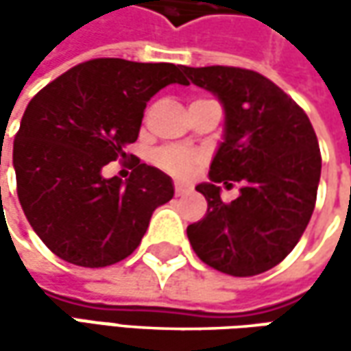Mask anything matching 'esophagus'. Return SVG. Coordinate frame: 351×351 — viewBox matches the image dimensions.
I'll use <instances>...</instances> for the list:
<instances>
[{
  "instance_id": "esophagus-1",
  "label": "esophagus",
  "mask_w": 351,
  "mask_h": 351,
  "mask_svg": "<svg viewBox=\"0 0 351 351\" xmlns=\"http://www.w3.org/2000/svg\"><path fill=\"white\" fill-rule=\"evenodd\" d=\"M173 189H176V195H185V193H189V191H191V187L182 182L173 183Z\"/></svg>"
}]
</instances>
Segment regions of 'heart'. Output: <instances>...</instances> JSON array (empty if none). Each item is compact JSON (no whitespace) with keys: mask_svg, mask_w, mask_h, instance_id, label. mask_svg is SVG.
<instances>
[{"mask_svg":"<svg viewBox=\"0 0 351 351\" xmlns=\"http://www.w3.org/2000/svg\"><path fill=\"white\" fill-rule=\"evenodd\" d=\"M154 160L162 169L183 178V176L191 173V169L195 166L197 156L193 152H189L187 148H182V146H166V148L156 152Z\"/></svg>","mask_w":351,"mask_h":351,"instance_id":"b5f03b06","label":"heart"}]
</instances>
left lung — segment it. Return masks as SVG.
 <instances>
[{
    "label": "left lung",
    "mask_w": 351,
    "mask_h": 351,
    "mask_svg": "<svg viewBox=\"0 0 351 351\" xmlns=\"http://www.w3.org/2000/svg\"><path fill=\"white\" fill-rule=\"evenodd\" d=\"M185 74L224 105V141L210 164V183L195 189L207 215L187 226L201 262L234 277L263 274L297 246L317 203L320 148L308 117L271 80L246 68L207 66ZM243 185L230 204L219 182Z\"/></svg>",
    "instance_id": "1"
}]
</instances>
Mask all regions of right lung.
<instances>
[{"mask_svg":"<svg viewBox=\"0 0 351 351\" xmlns=\"http://www.w3.org/2000/svg\"><path fill=\"white\" fill-rule=\"evenodd\" d=\"M183 70L168 62L93 58L27 105L13 142L17 195L34 232L64 262L107 267L125 260L156 207L173 197L168 176L141 160L127 182L105 180L101 169L127 158L154 93L189 84Z\"/></svg>","mask_w":351,"mask_h":351,"instance_id":"right-lung-1","label":"right lung"}]
</instances>
